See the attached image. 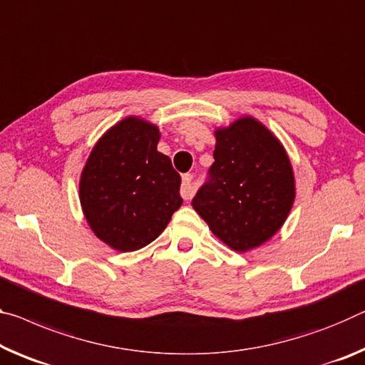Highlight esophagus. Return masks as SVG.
I'll return each mask as SVG.
<instances>
[{"label": "esophagus", "mask_w": 365, "mask_h": 365, "mask_svg": "<svg viewBox=\"0 0 365 365\" xmlns=\"http://www.w3.org/2000/svg\"><path fill=\"white\" fill-rule=\"evenodd\" d=\"M180 195L183 200H192L195 195V183H193V175L192 173H185L182 178V188Z\"/></svg>", "instance_id": "obj_1"}]
</instances>
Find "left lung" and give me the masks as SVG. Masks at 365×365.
Returning a JSON list of instances; mask_svg holds the SVG:
<instances>
[{
    "instance_id": "1",
    "label": "left lung",
    "mask_w": 365,
    "mask_h": 365,
    "mask_svg": "<svg viewBox=\"0 0 365 365\" xmlns=\"http://www.w3.org/2000/svg\"><path fill=\"white\" fill-rule=\"evenodd\" d=\"M214 162L192 205L225 245L247 252L271 239L296 198L291 162L252 117L216 131Z\"/></svg>"
}]
</instances>
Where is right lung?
<instances>
[{"label":"right lung","instance_id":"add662e5","mask_svg":"<svg viewBox=\"0 0 365 365\" xmlns=\"http://www.w3.org/2000/svg\"><path fill=\"white\" fill-rule=\"evenodd\" d=\"M158 126L128 117L101 138L81 173L84 216L115 250L151 244L182 206L180 173L158 151Z\"/></svg>","mask_w":365,"mask_h":365}]
</instances>
